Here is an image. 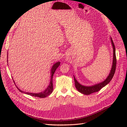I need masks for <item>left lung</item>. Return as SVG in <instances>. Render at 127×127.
I'll use <instances>...</instances> for the list:
<instances>
[{"label": "left lung", "instance_id": "obj_1", "mask_svg": "<svg viewBox=\"0 0 127 127\" xmlns=\"http://www.w3.org/2000/svg\"><path fill=\"white\" fill-rule=\"evenodd\" d=\"M110 41H111L112 46L113 48V59H112V64L111 69L110 70V72L108 76L106 77L103 81L101 82H99L98 83H96L95 85H92V86H84L82 85L77 81V80L75 79V77L74 75V79L75 81V87L77 89V90L80 92L85 95H90V94L96 92L100 91L101 89L106 86L108 83L110 82L112 79L113 76L115 74V70H116V49L115 47L113 42V40L111 38V37H110Z\"/></svg>", "mask_w": 127, "mask_h": 127}]
</instances>
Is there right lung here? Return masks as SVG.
<instances>
[{"label":"right lung","instance_id":"add662e5","mask_svg":"<svg viewBox=\"0 0 127 127\" xmlns=\"http://www.w3.org/2000/svg\"><path fill=\"white\" fill-rule=\"evenodd\" d=\"M8 54V53H7ZM8 57V56H7ZM61 62H56V63H55L53 65V66H52L51 69V79H50V84L48 85V87L45 89V91H44L43 92H40L38 93H29V92H25L22 90H21L20 88H18L17 86L16 87L18 90V91H20L21 92H22L23 93H25L26 94H28V95H31V96H35V97H39V98H45V97L47 96L48 95H49L50 94H51L52 93V92H53V76L54 75V73L56 71V70L57 69L58 67L60 65ZM15 83V82H14Z\"/></svg>","mask_w":127,"mask_h":127}]
</instances>
